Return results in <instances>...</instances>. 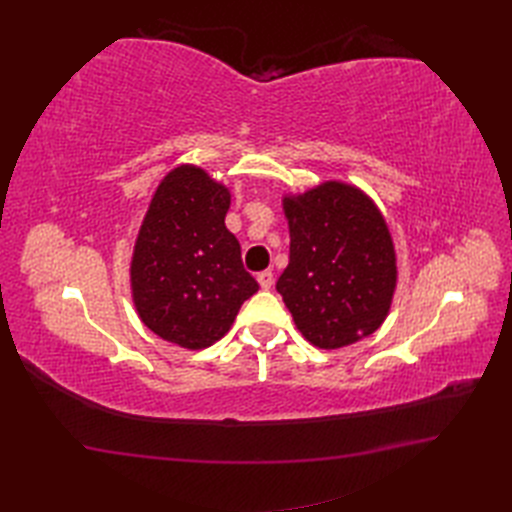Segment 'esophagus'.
<instances>
[{"instance_id":"esophagus-1","label":"esophagus","mask_w":512,"mask_h":512,"mask_svg":"<svg viewBox=\"0 0 512 512\" xmlns=\"http://www.w3.org/2000/svg\"><path fill=\"white\" fill-rule=\"evenodd\" d=\"M258 284H260V288L269 290L273 286V271H260L258 273Z\"/></svg>"}]
</instances>
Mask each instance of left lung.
Instances as JSON below:
<instances>
[{
  "label": "left lung",
  "mask_w": 512,
  "mask_h": 512,
  "mask_svg": "<svg viewBox=\"0 0 512 512\" xmlns=\"http://www.w3.org/2000/svg\"><path fill=\"white\" fill-rule=\"evenodd\" d=\"M290 260L275 288L307 342L333 350L378 331L397 282L395 250L378 207L327 181L284 198Z\"/></svg>",
  "instance_id": "1"
}]
</instances>
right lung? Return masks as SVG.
Returning a JSON list of instances; mask_svg holds the SVG:
<instances>
[{
  "mask_svg": "<svg viewBox=\"0 0 512 512\" xmlns=\"http://www.w3.org/2000/svg\"><path fill=\"white\" fill-rule=\"evenodd\" d=\"M228 207V190L196 166L175 168L153 194L134 245L132 294L147 329L170 344H215L258 290L224 224Z\"/></svg>",
  "mask_w": 512,
  "mask_h": 512,
  "instance_id": "1",
  "label": "right lung"
}]
</instances>
